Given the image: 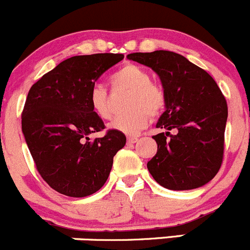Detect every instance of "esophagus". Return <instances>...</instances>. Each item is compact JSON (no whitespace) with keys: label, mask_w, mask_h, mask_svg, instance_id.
I'll return each mask as SVG.
<instances>
[{"label":"esophagus","mask_w":250,"mask_h":250,"mask_svg":"<svg viewBox=\"0 0 250 250\" xmlns=\"http://www.w3.org/2000/svg\"><path fill=\"white\" fill-rule=\"evenodd\" d=\"M138 141L137 137H127V143L128 145H133V143H136Z\"/></svg>","instance_id":"esophagus-1"}]
</instances>
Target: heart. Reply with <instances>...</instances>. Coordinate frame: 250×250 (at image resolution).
Returning <instances> with one entry per match:
<instances>
[{"label":"heart","instance_id":"1","mask_svg":"<svg viewBox=\"0 0 250 250\" xmlns=\"http://www.w3.org/2000/svg\"><path fill=\"white\" fill-rule=\"evenodd\" d=\"M114 88L130 91L127 108L130 113L115 117L109 128L125 135H135L150 122V115L162 113L167 103V96L162 86L152 83L150 74L135 64H126L112 75ZM88 101L96 115L101 119H109L112 115L108 92L103 86L93 85L90 90Z\"/></svg>","mask_w":250,"mask_h":250}]
</instances>
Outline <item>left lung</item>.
I'll return each mask as SVG.
<instances>
[{
	"mask_svg": "<svg viewBox=\"0 0 250 250\" xmlns=\"http://www.w3.org/2000/svg\"><path fill=\"white\" fill-rule=\"evenodd\" d=\"M152 68L167 96L153 136L157 154L147 163L153 179L167 189L198 188L214 179L224 158L227 103L214 79L184 56L170 51L127 54ZM170 129H175L171 135Z\"/></svg>",
	"mask_w": 250,
	"mask_h": 250,
	"instance_id": "obj_1",
	"label": "left lung"
}]
</instances>
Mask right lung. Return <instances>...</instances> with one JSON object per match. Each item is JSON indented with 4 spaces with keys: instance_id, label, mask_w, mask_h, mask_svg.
Segmentation results:
<instances>
[{
    "instance_id": "obj_1",
    "label": "right lung",
    "mask_w": 250,
    "mask_h": 250,
    "mask_svg": "<svg viewBox=\"0 0 250 250\" xmlns=\"http://www.w3.org/2000/svg\"><path fill=\"white\" fill-rule=\"evenodd\" d=\"M124 54L97 53L65 59L31 86L21 114V130L36 169L54 189L86 197L107 181L113 158L126 143L123 132L108 130L90 140L104 123L93 112L90 90Z\"/></svg>"
}]
</instances>
